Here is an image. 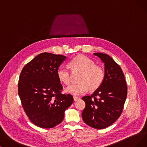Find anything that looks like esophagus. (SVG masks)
<instances>
[{"label": "esophagus", "instance_id": "1", "mask_svg": "<svg viewBox=\"0 0 147 147\" xmlns=\"http://www.w3.org/2000/svg\"><path fill=\"white\" fill-rule=\"evenodd\" d=\"M78 99H80V98L79 97H77V96H74V100L75 101H78Z\"/></svg>", "mask_w": 147, "mask_h": 147}]
</instances>
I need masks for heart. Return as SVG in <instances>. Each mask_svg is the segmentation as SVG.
I'll return each mask as SVG.
<instances>
[{
	"instance_id": "heart-1",
	"label": "heart",
	"mask_w": 147,
	"mask_h": 147,
	"mask_svg": "<svg viewBox=\"0 0 147 147\" xmlns=\"http://www.w3.org/2000/svg\"><path fill=\"white\" fill-rule=\"evenodd\" d=\"M69 64L73 71H80L77 84H71L66 87L65 92L74 96L83 95L88 90H95L100 87L105 77L104 69L84 55H78L70 60ZM57 76L61 83L68 84L70 81V74L67 67L60 66L57 69Z\"/></svg>"
}]
</instances>
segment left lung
<instances>
[{"label":"left lung","instance_id":"obj_1","mask_svg":"<svg viewBox=\"0 0 147 147\" xmlns=\"http://www.w3.org/2000/svg\"><path fill=\"white\" fill-rule=\"evenodd\" d=\"M104 63L105 77L102 84L90 96L82 98L86 107L82 118L94 128H106L121 115L127 95V86L121 67L112 58L102 53H93Z\"/></svg>","mask_w":147,"mask_h":147}]
</instances>
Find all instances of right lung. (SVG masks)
I'll list each match as a JSON object with an SVG mask.
<instances>
[{"label":"right lung","mask_w":147,"mask_h":147,"mask_svg":"<svg viewBox=\"0 0 147 147\" xmlns=\"http://www.w3.org/2000/svg\"><path fill=\"white\" fill-rule=\"evenodd\" d=\"M66 57L44 52L23 68L18 92L29 119L36 125L50 128L60 124L64 111L74 102L73 96L61 93L63 86L57 69Z\"/></svg>","instance_id":"obj_1"}]
</instances>
